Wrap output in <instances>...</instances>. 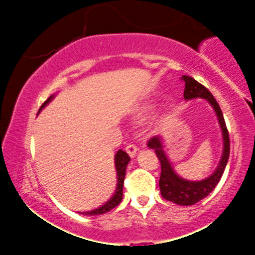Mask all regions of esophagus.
I'll use <instances>...</instances> for the list:
<instances>
[{"label": "esophagus", "instance_id": "obj_1", "mask_svg": "<svg viewBox=\"0 0 255 255\" xmlns=\"http://www.w3.org/2000/svg\"><path fill=\"white\" fill-rule=\"evenodd\" d=\"M126 151H127V153L129 154L131 158H134L136 154L137 147L134 144H129V145H127V147H126Z\"/></svg>", "mask_w": 255, "mask_h": 255}]
</instances>
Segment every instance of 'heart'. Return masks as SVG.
Returning a JSON list of instances; mask_svg holds the SVG:
<instances>
[{"label":"heart","mask_w":255,"mask_h":255,"mask_svg":"<svg viewBox=\"0 0 255 255\" xmlns=\"http://www.w3.org/2000/svg\"><path fill=\"white\" fill-rule=\"evenodd\" d=\"M145 111H146V108H145V109H142V110H141V114H144Z\"/></svg>","instance_id":"1"}]
</instances>
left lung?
I'll return each instance as SVG.
<instances>
[{
    "mask_svg": "<svg viewBox=\"0 0 255 255\" xmlns=\"http://www.w3.org/2000/svg\"><path fill=\"white\" fill-rule=\"evenodd\" d=\"M182 80L184 81V93L183 97L186 101H191L194 98H204L212 105L216 115H217L219 126L222 129V135H223V153H222L219 164L216 168L215 172L210 175L209 177L204 178L201 181H188L186 178L180 177L175 172L172 168L169 158L166 157L164 146H163L162 136H153L147 141V146L156 152L158 159L160 162V178H159V188L160 194L165 200L172 201L177 205H183V206H189L194 205L201 199L206 198L211 193L215 187L217 186L221 181L222 175L225 170L228 159H229L230 153V140L229 133H228L227 126L223 118L221 108L213 97L209 90L198 83L195 79L188 75H182Z\"/></svg>",
    "mask_w": 255,
    "mask_h": 255,
    "instance_id": "8db88e82",
    "label": "left lung"
}]
</instances>
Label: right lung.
Returning a JSON list of instances; mask_svg holds the SVG:
<instances>
[{
    "instance_id": "right-lung-1",
    "label": "right lung",
    "mask_w": 255,
    "mask_h": 255,
    "mask_svg": "<svg viewBox=\"0 0 255 255\" xmlns=\"http://www.w3.org/2000/svg\"><path fill=\"white\" fill-rule=\"evenodd\" d=\"M55 95H52L44 102L42 107L39 108V111L43 109L45 105H48L50 102L54 99ZM38 111V113H39ZM130 158L127 154V152L119 150L115 154V166H116V174H118V186H116V191L114 193V195L111 197L109 200L107 201L104 205L97 207V209L92 210V211H87V212H80L81 215L85 216H98V215H103L105 212H109L110 210H113L114 207H116L118 205L121 203L122 197H124V181H125V176H126V169H127L128 163H129Z\"/></svg>"
}]
</instances>
